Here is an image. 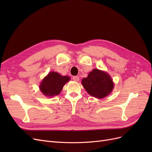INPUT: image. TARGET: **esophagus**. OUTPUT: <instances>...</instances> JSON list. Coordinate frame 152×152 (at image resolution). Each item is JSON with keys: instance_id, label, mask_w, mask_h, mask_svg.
I'll return each instance as SVG.
<instances>
[{"instance_id": "34e87169", "label": "esophagus", "mask_w": 152, "mask_h": 152, "mask_svg": "<svg viewBox=\"0 0 152 152\" xmlns=\"http://www.w3.org/2000/svg\"><path fill=\"white\" fill-rule=\"evenodd\" d=\"M72 79H73V80H75V81L77 82V81L79 80V77H78V76H73V77H72Z\"/></svg>"}]
</instances>
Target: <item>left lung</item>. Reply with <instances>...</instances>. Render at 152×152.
I'll list each match as a JSON object with an SVG mask.
<instances>
[{"label":"left lung","mask_w":152,"mask_h":152,"mask_svg":"<svg viewBox=\"0 0 152 152\" xmlns=\"http://www.w3.org/2000/svg\"><path fill=\"white\" fill-rule=\"evenodd\" d=\"M82 84L87 93L96 98L106 97L111 93L114 86L110 76L98 69H94L87 77L82 79Z\"/></svg>","instance_id":"8db88e82"}]
</instances>
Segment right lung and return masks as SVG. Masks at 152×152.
<instances>
[{
	"mask_svg": "<svg viewBox=\"0 0 152 152\" xmlns=\"http://www.w3.org/2000/svg\"><path fill=\"white\" fill-rule=\"evenodd\" d=\"M70 79L68 76H61L57 72H51L41 82L40 91L46 96L58 95L60 93L64 85Z\"/></svg>",
	"mask_w": 152,
	"mask_h": 152,
	"instance_id": "right-lung-1",
	"label": "right lung"
}]
</instances>
